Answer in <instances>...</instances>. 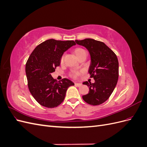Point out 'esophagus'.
Returning a JSON list of instances; mask_svg holds the SVG:
<instances>
[{"instance_id": "1", "label": "esophagus", "mask_w": 147, "mask_h": 147, "mask_svg": "<svg viewBox=\"0 0 147 147\" xmlns=\"http://www.w3.org/2000/svg\"><path fill=\"white\" fill-rule=\"evenodd\" d=\"M75 85L76 86L80 87V86H81L82 85V83H75Z\"/></svg>"}]
</instances>
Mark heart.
Segmentation results:
<instances>
[{
    "mask_svg": "<svg viewBox=\"0 0 147 147\" xmlns=\"http://www.w3.org/2000/svg\"><path fill=\"white\" fill-rule=\"evenodd\" d=\"M84 53H86L85 50H83V48H77L75 49V50H74V53L75 54V55L77 56V57H78V59L84 54ZM63 61H64V56L63 55V56H61V59H60L61 63H63ZM78 74H79L77 72H75V71H72V72H71V73L70 74V76L71 77L74 78H76L78 77Z\"/></svg>",
    "mask_w": 147,
    "mask_h": 147,
    "instance_id": "heart-1",
    "label": "heart"
}]
</instances>
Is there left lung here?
I'll return each instance as SVG.
<instances>
[{"label": "left lung", "mask_w": 147, "mask_h": 147, "mask_svg": "<svg viewBox=\"0 0 147 147\" xmlns=\"http://www.w3.org/2000/svg\"><path fill=\"white\" fill-rule=\"evenodd\" d=\"M78 45L86 47L91 55V65L88 72L94 79V83L83 82L90 87L88 94L83 99L91 105L103 104L112 94L119 77V64L117 55L100 41L92 38L75 40Z\"/></svg>", "instance_id": "left-lung-1"}]
</instances>
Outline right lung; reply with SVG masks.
I'll list each match as a JSON object with an SVG mask.
<instances>
[{"label": "right lung", "instance_id": "obj_1", "mask_svg": "<svg viewBox=\"0 0 147 147\" xmlns=\"http://www.w3.org/2000/svg\"><path fill=\"white\" fill-rule=\"evenodd\" d=\"M75 44L73 40L49 39L37 45L29 56L26 64L28 86L39 104L56 107L63 102L68 88L74 85L67 78L56 81L51 74L59 66L64 52Z\"/></svg>", "mask_w": 147, "mask_h": 147}]
</instances>
